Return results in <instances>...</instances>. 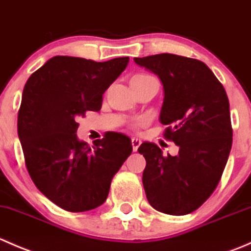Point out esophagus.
Wrapping results in <instances>:
<instances>
[{"mask_svg":"<svg viewBox=\"0 0 251 251\" xmlns=\"http://www.w3.org/2000/svg\"><path fill=\"white\" fill-rule=\"evenodd\" d=\"M131 142H132V149H133V151H137V149L140 148V146H141V140H138V138H132V140H131Z\"/></svg>","mask_w":251,"mask_h":251,"instance_id":"1","label":"esophagus"}]
</instances>
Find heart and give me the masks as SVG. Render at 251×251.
<instances>
[{"instance_id":"1","label":"heart","mask_w":251,"mask_h":251,"mask_svg":"<svg viewBox=\"0 0 251 251\" xmlns=\"http://www.w3.org/2000/svg\"><path fill=\"white\" fill-rule=\"evenodd\" d=\"M148 78H154V77L151 76V75H148V74H136L135 76L132 77V80H148ZM144 124H146V119L138 118L132 123V127L137 128V127H140V126L144 125Z\"/></svg>"}]
</instances>
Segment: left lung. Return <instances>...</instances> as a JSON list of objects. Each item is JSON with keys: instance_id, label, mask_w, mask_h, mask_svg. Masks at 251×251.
<instances>
[{"instance_id": "left-lung-1", "label": "left lung", "mask_w": 251, "mask_h": 251, "mask_svg": "<svg viewBox=\"0 0 251 251\" xmlns=\"http://www.w3.org/2000/svg\"><path fill=\"white\" fill-rule=\"evenodd\" d=\"M164 86L160 123L164 137L178 146L165 156L155 143L144 142L143 187L149 204L164 214H191L215 191L232 147L229 102L222 83L206 64L193 58L161 53L135 58Z\"/></svg>"}]
</instances>
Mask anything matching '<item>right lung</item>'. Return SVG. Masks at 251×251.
I'll use <instances>...</instances> for the list:
<instances>
[{
    "label": "right lung",
    "mask_w": 251,
    "mask_h": 251,
    "mask_svg": "<svg viewBox=\"0 0 251 251\" xmlns=\"http://www.w3.org/2000/svg\"><path fill=\"white\" fill-rule=\"evenodd\" d=\"M127 63L128 57L95 62L55 55L25 83L18 113L25 165L37 189L67 211L104 203L114 175L132 153L123 133H105L93 147L76 136V119L100 109L103 93Z\"/></svg>",
    "instance_id": "obj_1"
}]
</instances>
